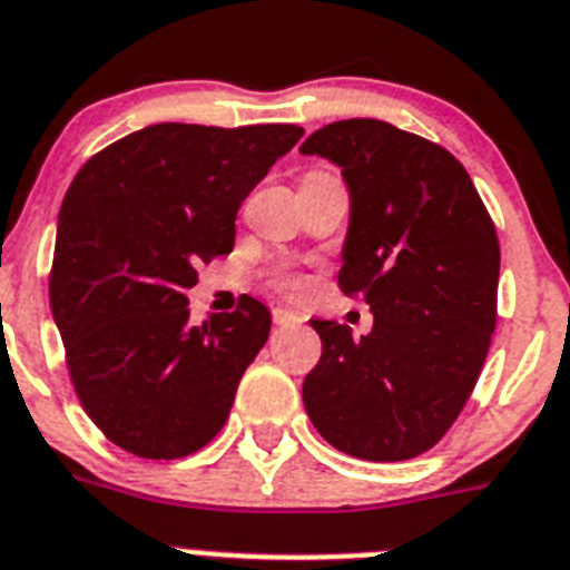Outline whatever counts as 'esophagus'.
Returning a JSON list of instances; mask_svg holds the SVG:
<instances>
[{"mask_svg": "<svg viewBox=\"0 0 570 570\" xmlns=\"http://www.w3.org/2000/svg\"><path fill=\"white\" fill-rule=\"evenodd\" d=\"M272 318H275L277 327H293V324H301L298 315L289 313V309H284V307H275V309H272Z\"/></svg>", "mask_w": 570, "mask_h": 570, "instance_id": "1", "label": "esophagus"}]
</instances>
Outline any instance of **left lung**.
<instances>
[{
  "label": "left lung",
  "instance_id": "left-lung-1",
  "mask_svg": "<svg viewBox=\"0 0 570 570\" xmlns=\"http://www.w3.org/2000/svg\"><path fill=\"white\" fill-rule=\"evenodd\" d=\"M342 170L351 219L338 286L374 327L313 318L322 358L304 409L330 446L362 461L432 449L475 389L499 298V237L470 174L443 147L376 118L327 124L301 145Z\"/></svg>",
  "mask_w": 570,
  "mask_h": 570
}]
</instances>
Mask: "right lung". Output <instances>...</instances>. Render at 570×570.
<instances>
[{
  "label": "right lung",
  "instance_id": "right-lung-1",
  "mask_svg": "<svg viewBox=\"0 0 570 570\" xmlns=\"http://www.w3.org/2000/svg\"><path fill=\"white\" fill-rule=\"evenodd\" d=\"M304 136L295 124H153L80 167L57 219L51 313L80 405L115 446L185 458L226 425L272 315L190 324L196 266L234 248L243 199Z\"/></svg>",
  "mask_w": 570,
  "mask_h": 570
}]
</instances>
